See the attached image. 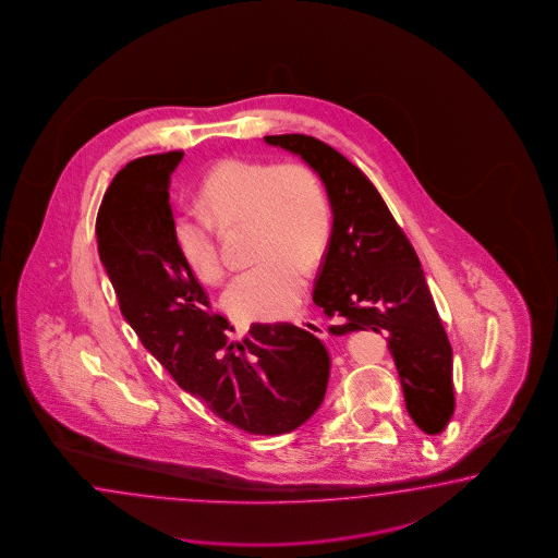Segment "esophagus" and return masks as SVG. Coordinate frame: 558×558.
<instances>
[{
    "label": "esophagus",
    "instance_id": "obj_1",
    "mask_svg": "<svg viewBox=\"0 0 558 558\" xmlns=\"http://www.w3.org/2000/svg\"><path fill=\"white\" fill-rule=\"evenodd\" d=\"M295 325L305 328L311 335H315L318 339H325L327 337V328L323 327L315 318H296Z\"/></svg>",
    "mask_w": 558,
    "mask_h": 558
}]
</instances>
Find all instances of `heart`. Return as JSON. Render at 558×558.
<instances>
[{
	"label": "heart",
	"instance_id": "1",
	"mask_svg": "<svg viewBox=\"0 0 558 558\" xmlns=\"http://www.w3.org/2000/svg\"><path fill=\"white\" fill-rule=\"evenodd\" d=\"M199 209H175L170 231L175 252L204 283L223 277L218 228L252 226L253 257L221 303L241 320H275L293 313L305 295L308 267L325 255L332 231L327 192L305 165L226 158L197 186Z\"/></svg>",
	"mask_w": 558,
	"mask_h": 558
}]
</instances>
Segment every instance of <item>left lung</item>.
<instances>
[{
	"label": "left lung",
	"instance_id": "left-lung-1",
	"mask_svg": "<svg viewBox=\"0 0 558 558\" xmlns=\"http://www.w3.org/2000/svg\"><path fill=\"white\" fill-rule=\"evenodd\" d=\"M296 154L327 187L332 231L313 301L339 323L332 335L388 332V349L415 426L436 436L453 415V359L420 259L371 180L306 134L265 136Z\"/></svg>",
	"mask_w": 558,
	"mask_h": 558
}]
</instances>
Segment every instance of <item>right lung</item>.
Listing matches in <instances>:
<instances>
[{
  "label": "right lung",
  "mask_w": 558,
  "mask_h": 558,
  "mask_svg": "<svg viewBox=\"0 0 558 558\" xmlns=\"http://www.w3.org/2000/svg\"><path fill=\"white\" fill-rule=\"evenodd\" d=\"M182 150L132 160L114 175L97 216L100 262L122 317L182 390L253 436L303 426L325 398L330 359L308 330L253 323L230 342L228 318L175 252L170 175Z\"/></svg>",
  "instance_id": "add662e5"
}]
</instances>
